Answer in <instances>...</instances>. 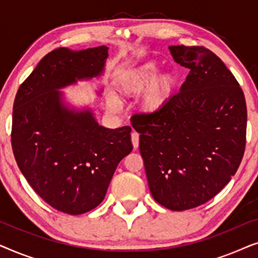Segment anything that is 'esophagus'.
I'll return each instance as SVG.
<instances>
[{"instance_id":"1","label":"esophagus","mask_w":258,"mask_h":258,"mask_svg":"<svg viewBox=\"0 0 258 258\" xmlns=\"http://www.w3.org/2000/svg\"><path fill=\"white\" fill-rule=\"evenodd\" d=\"M132 142H133V146L135 149H137L139 148V144H140V135L139 133L136 132H133L132 133Z\"/></svg>"}]
</instances>
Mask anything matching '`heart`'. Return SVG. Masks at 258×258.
I'll return each instance as SVG.
<instances>
[{"label":"heart","instance_id":"b5f03b06","mask_svg":"<svg viewBox=\"0 0 258 258\" xmlns=\"http://www.w3.org/2000/svg\"><path fill=\"white\" fill-rule=\"evenodd\" d=\"M158 70L160 68L155 62H146L136 67L118 80V93L124 97H135L144 93L141 101L142 110L148 114L160 111L171 96L176 79L170 73L156 77ZM107 102L111 109H117L115 97L109 96Z\"/></svg>","mask_w":258,"mask_h":258}]
</instances>
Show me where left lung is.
<instances>
[{
    "label": "left lung",
    "mask_w": 258,
    "mask_h": 258,
    "mask_svg": "<svg viewBox=\"0 0 258 258\" xmlns=\"http://www.w3.org/2000/svg\"><path fill=\"white\" fill-rule=\"evenodd\" d=\"M172 57L190 69L179 93L160 111L137 114L148 184L157 203L183 211L216 196L241 164L246 104L237 80L204 47L170 45Z\"/></svg>",
    "instance_id": "1"
}]
</instances>
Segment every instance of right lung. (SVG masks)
Listing matches in <instances>:
<instances>
[{
    "label": "right lung",
    "instance_id": "add662e5",
    "mask_svg": "<svg viewBox=\"0 0 258 258\" xmlns=\"http://www.w3.org/2000/svg\"><path fill=\"white\" fill-rule=\"evenodd\" d=\"M108 47L44 56L17 90L12 147L21 172L56 210L81 215L103 201L119 161L132 153L129 125H98L89 109L75 111L57 89L101 75Z\"/></svg>",
    "mask_w": 258,
    "mask_h": 258
}]
</instances>
